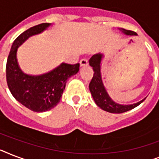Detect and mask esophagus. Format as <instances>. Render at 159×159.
Returning a JSON list of instances; mask_svg holds the SVG:
<instances>
[{
    "label": "esophagus",
    "mask_w": 159,
    "mask_h": 159,
    "mask_svg": "<svg viewBox=\"0 0 159 159\" xmlns=\"http://www.w3.org/2000/svg\"><path fill=\"white\" fill-rule=\"evenodd\" d=\"M80 65L81 66H87L88 65V59L87 58H82L80 60Z\"/></svg>",
    "instance_id": "1"
}]
</instances>
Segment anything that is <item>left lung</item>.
<instances>
[{"mask_svg": "<svg viewBox=\"0 0 159 159\" xmlns=\"http://www.w3.org/2000/svg\"><path fill=\"white\" fill-rule=\"evenodd\" d=\"M123 33L127 35H136L135 32L131 30H127L125 29L121 30ZM102 58V54H95L89 59L90 65L93 67L94 74L92 79L89 84L90 92L92 93V97L95 102L100 108L111 113H123L125 111H130L135 108L136 106L140 105L143 102V100L139 102L138 103L133 105H120L114 102L109 97L106 89H105L101 77V61Z\"/></svg>", "mask_w": 159, "mask_h": 159, "instance_id": "1", "label": "left lung"}]
</instances>
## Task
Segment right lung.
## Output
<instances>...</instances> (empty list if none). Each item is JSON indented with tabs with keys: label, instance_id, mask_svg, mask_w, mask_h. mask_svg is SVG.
<instances>
[{
	"label": "right lung",
	"instance_id": "add662e5",
	"mask_svg": "<svg viewBox=\"0 0 159 159\" xmlns=\"http://www.w3.org/2000/svg\"><path fill=\"white\" fill-rule=\"evenodd\" d=\"M49 25L48 23L39 24L20 34L11 46L6 62V82L11 94L20 103L35 112H44L57 106L67 80L79 71V63H62L41 76H30L20 69L16 59L19 46L30 36L41 33Z\"/></svg>",
	"mask_w": 159,
	"mask_h": 159
}]
</instances>
